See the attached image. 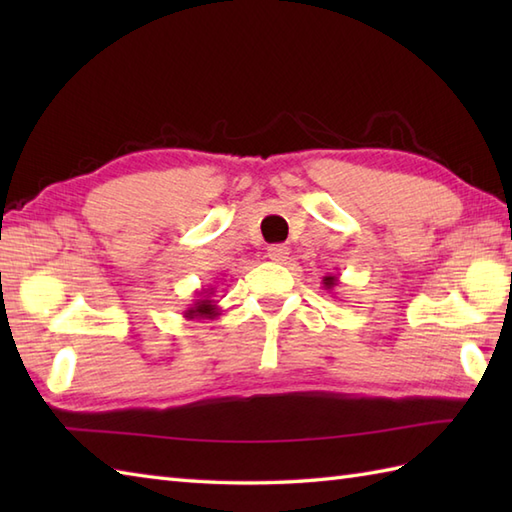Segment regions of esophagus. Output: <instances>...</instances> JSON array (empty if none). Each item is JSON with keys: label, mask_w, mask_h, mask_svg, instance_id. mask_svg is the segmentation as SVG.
I'll return each mask as SVG.
<instances>
[{"label": "esophagus", "mask_w": 512, "mask_h": 512, "mask_svg": "<svg viewBox=\"0 0 512 512\" xmlns=\"http://www.w3.org/2000/svg\"><path fill=\"white\" fill-rule=\"evenodd\" d=\"M266 255H268L270 262L281 264V262H286V259H288L290 248L284 246V244H273V246H268V253Z\"/></svg>", "instance_id": "1"}]
</instances>
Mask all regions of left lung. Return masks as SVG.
Masks as SVG:
<instances>
[{
    "instance_id": "1",
    "label": "left lung",
    "mask_w": 512,
    "mask_h": 512,
    "mask_svg": "<svg viewBox=\"0 0 512 512\" xmlns=\"http://www.w3.org/2000/svg\"><path fill=\"white\" fill-rule=\"evenodd\" d=\"M336 286H339V277H334V275H325L323 277V288L325 290L332 292Z\"/></svg>"
}]
</instances>
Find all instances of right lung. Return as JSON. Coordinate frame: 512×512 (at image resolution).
<instances>
[{
    "label": "right lung",
    "mask_w": 512,
    "mask_h": 512,
    "mask_svg": "<svg viewBox=\"0 0 512 512\" xmlns=\"http://www.w3.org/2000/svg\"><path fill=\"white\" fill-rule=\"evenodd\" d=\"M211 295H213V288L206 292H200V299H195L193 306L184 310V319H213V317H217V306L211 299Z\"/></svg>",
    "instance_id": "1"
}]
</instances>
